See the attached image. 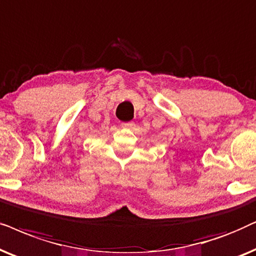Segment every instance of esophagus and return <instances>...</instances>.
<instances>
[{
	"instance_id": "34e87169",
	"label": "esophagus",
	"mask_w": 256,
	"mask_h": 256,
	"mask_svg": "<svg viewBox=\"0 0 256 256\" xmlns=\"http://www.w3.org/2000/svg\"><path fill=\"white\" fill-rule=\"evenodd\" d=\"M136 126V124L134 122H122V128H134Z\"/></svg>"
}]
</instances>
